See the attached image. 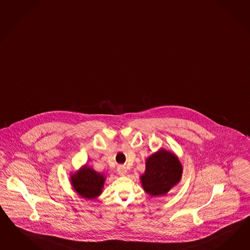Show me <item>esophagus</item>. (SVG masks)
<instances>
[{"instance_id": "esophagus-1", "label": "esophagus", "mask_w": 250, "mask_h": 250, "mask_svg": "<svg viewBox=\"0 0 250 250\" xmlns=\"http://www.w3.org/2000/svg\"><path fill=\"white\" fill-rule=\"evenodd\" d=\"M117 172H118V174H119L120 176H125V175L126 174L127 170H126L125 166H118V167H117Z\"/></svg>"}]
</instances>
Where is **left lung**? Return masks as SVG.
<instances>
[{
	"mask_svg": "<svg viewBox=\"0 0 250 250\" xmlns=\"http://www.w3.org/2000/svg\"><path fill=\"white\" fill-rule=\"evenodd\" d=\"M182 166L176 155L165 149L151 155L141 176L143 188L151 196L165 195L179 182Z\"/></svg>",
	"mask_w": 250,
	"mask_h": 250,
	"instance_id": "8db88e82",
	"label": "left lung"
}]
</instances>
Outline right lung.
I'll return each mask as SVG.
<instances>
[{
  "label": "right lung",
  "instance_id": "right-lung-1",
  "mask_svg": "<svg viewBox=\"0 0 250 250\" xmlns=\"http://www.w3.org/2000/svg\"><path fill=\"white\" fill-rule=\"evenodd\" d=\"M104 183V177L86 166L72 176L74 190L88 199L95 198L101 194Z\"/></svg>",
  "mask_w": 250,
  "mask_h": 250
}]
</instances>
